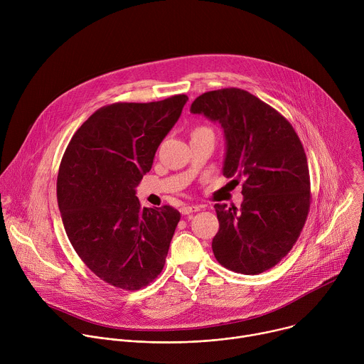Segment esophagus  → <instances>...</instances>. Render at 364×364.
Listing matches in <instances>:
<instances>
[{
    "instance_id": "34e87169",
    "label": "esophagus",
    "mask_w": 364,
    "mask_h": 364,
    "mask_svg": "<svg viewBox=\"0 0 364 364\" xmlns=\"http://www.w3.org/2000/svg\"><path fill=\"white\" fill-rule=\"evenodd\" d=\"M200 210H201L200 205H188V204L183 205L180 209L181 215H190V213H196V212H200Z\"/></svg>"
}]
</instances>
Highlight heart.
Here are the masks:
<instances>
[{
	"mask_svg": "<svg viewBox=\"0 0 364 364\" xmlns=\"http://www.w3.org/2000/svg\"><path fill=\"white\" fill-rule=\"evenodd\" d=\"M197 129H198V128H197Z\"/></svg>",
	"mask_w": 364,
	"mask_h": 364,
	"instance_id": "1",
	"label": "heart"
}]
</instances>
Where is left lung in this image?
<instances>
[{"label":"left lung","instance_id":"obj_1","mask_svg":"<svg viewBox=\"0 0 364 364\" xmlns=\"http://www.w3.org/2000/svg\"><path fill=\"white\" fill-rule=\"evenodd\" d=\"M190 112L222 125L228 145L223 176L235 177L236 183L243 178L240 210L215 204V257L237 274H262L289 253L309 212L304 146L284 115L239 87L200 95Z\"/></svg>","mask_w":364,"mask_h":364}]
</instances>
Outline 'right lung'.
<instances>
[{
    "mask_svg": "<svg viewBox=\"0 0 364 364\" xmlns=\"http://www.w3.org/2000/svg\"><path fill=\"white\" fill-rule=\"evenodd\" d=\"M188 97L102 107L72 136L58 174L66 235L103 282L136 291L157 278L180 222L171 205L141 207L135 187Z\"/></svg>",
    "mask_w": 364,
    "mask_h": 364,
    "instance_id": "obj_1",
    "label": "right lung"
}]
</instances>
